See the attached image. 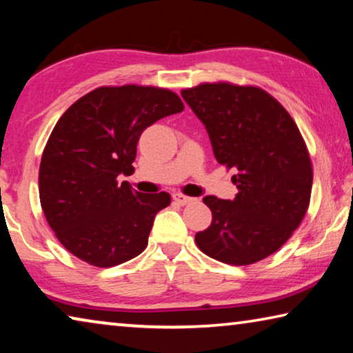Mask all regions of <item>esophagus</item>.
I'll return each mask as SVG.
<instances>
[{
    "instance_id": "esophagus-1",
    "label": "esophagus",
    "mask_w": 353,
    "mask_h": 353,
    "mask_svg": "<svg viewBox=\"0 0 353 353\" xmlns=\"http://www.w3.org/2000/svg\"><path fill=\"white\" fill-rule=\"evenodd\" d=\"M173 200H175L178 205H181V207H183V205H188V203L194 202L195 199L188 197V195H183V194H173Z\"/></svg>"
}]
</instances>
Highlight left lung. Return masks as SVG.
Here are the masks:
<instances>
[{"label":"left lung","mask_w":353,"mask_h":353,"mask_svg":"<svg viewBox=\"0 0 353 353\" xmlns=\"http://www.w3.org/2000/svg\"><path fill=\"white\" fill-rule=\"evenodd\" d=\"M181 96L207 129L216 161L238 170L235 199L203 197L213 221L195 235L199 249L229 265L271 256L300 225L311 199V159L295 121L256 86L202 83Z\"/></svg>","instance_id":"obj_1"}]
</instances>
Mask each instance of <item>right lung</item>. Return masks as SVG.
Wrapping results in <instances>:
<instances>
[{"instance_id":"right-lung-1","label":"right lung","mask_w":353,"mask_h":353,"mask_svg":"<svg viewBox=\"0 0 353 353\" xmlns=\"http://www.w3.org/2000/svg\"><path fill=\"white\" fill-rule=\"evenodd\" d=\"M180 97L154 86H102L74 102L46 145L39 197L48 225L70 254L94 267H115L148 245L154 216L170 205L167 192L142 194L131 175L146 128L180 113Z\"/></svg>"}]
</instances>
